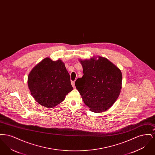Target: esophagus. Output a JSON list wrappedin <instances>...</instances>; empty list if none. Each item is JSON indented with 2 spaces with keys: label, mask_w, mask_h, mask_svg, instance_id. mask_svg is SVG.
Segmentation results:
<instances>
[{
  "label": "esophagus",
  "mask_w": 155,
  "mask_h": 155,
  "mask_svg": "<svg viewBox=\"0 0 155 155\" xmlns=\"http://www.w3.org/2000/svg\"><path fill=\"white\" fill-rule=\"evenodd\" d=\"M71 85L73 87V88H75V81H71Z\"/></svg>",
  "instance_id": "1"
}]
</instances>
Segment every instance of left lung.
I'll use <instances>...</instances> for the list:
<instances>
[{
    "label": "left lung",
    "instance_id": "left-lung-1",
    "mask_svg": "<svg viewBox=\"0 0 155 155\" xmlns=\"http://www.w3.org/2000/svg\"><path fill=\"white\" fill-rule=\"evenodd\" d=\"M80 60L84 75L75 85L84 103L95 113L109 109L120 94L122 82L121 70L109 60L97 56Z\"/></svg>",
    "mask_w": 155,
    "mask_h": 155
}]
</instances>
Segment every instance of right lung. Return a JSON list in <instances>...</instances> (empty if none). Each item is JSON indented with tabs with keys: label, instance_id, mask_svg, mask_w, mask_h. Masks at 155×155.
<instances>
[{
	"label": "right lung",
	"instance_id": "1",
	"mask_svg": "<svg viewBox=\"0 0 155 155\" xmlns=\"http://www.w3.org/2000/svg\"><path fill=\"white\" fill-rule=\"evenodd\" d=\"M28 85L38 103L52 108L64 101L73 88L64 63L61 60L53 61L46 58L31 71Z\"/></svg>",
	"mask_w": 155,
	"mask_h": 155
}]
</instances>
